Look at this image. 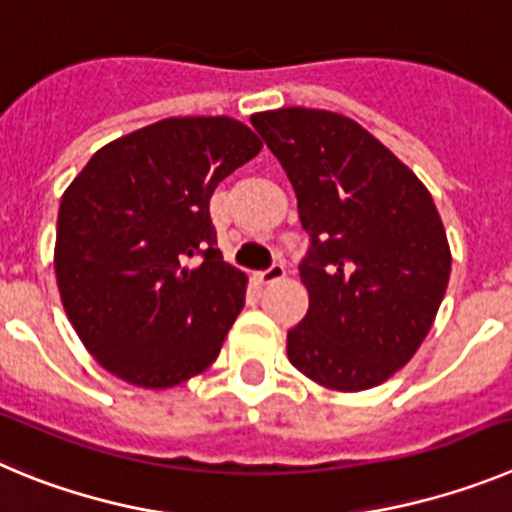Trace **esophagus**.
Returning <instances> with one entry per match:
<instances>
[{"instance_id":"34e87169","label":"esophagus","mask_w":512,"mask_h":512,"mask_svg":"<svg viewBox=\"0 0 512 512\" xmlns=\"http://www.w3.org/2000/svg\"><path fill=\"white\" fill-rule=\"evenodd\" d=\"M285 278V267L280 265V262H275V265H270L267 270H262V273H257V283L260 285H270L275 283V280Z\"/></svg>"}]
</instances>
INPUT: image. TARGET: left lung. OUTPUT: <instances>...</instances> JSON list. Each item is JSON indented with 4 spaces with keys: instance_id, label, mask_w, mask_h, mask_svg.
<instances>
[{
    "instance_id": "obj_1",
    "label": "left lung",
    "mask_w": 512,
    "mask_h": 512,
    "mask_svg": "<svg viewBox=\"0 0 512 512\" xmlns=\"http://www.w3.org/2000/svg\"><path fill=\"white\" fill-rule=\"evenodd\" d=\"M250 122L283 165L311 237L308 313L288 331L290 365L339 393L382 385L418 352L449 285L431 193L344 114L285 107Z\"/></svg>"
}]
</instances>
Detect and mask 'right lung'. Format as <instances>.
Instances as JSON below:
<instances>
[{
	"label": "right lung",
	"mask_w": 512,
	"mask_h": 512,
	"mask_svg": "<svg viewBox=\"0 0 512 512\" xmlns=\"http://www.w3.org/2000/svg\"><path fill=\"white\" fill-rule=\"evenodd\" d=\"M260 150L232 117H168L96 150L63 193L53 252L63 308L127 385L176 388L222 352L247 275L216 250L209 199Z\"/></svg>",
	"instance_id": "1"
}]
</instances>
